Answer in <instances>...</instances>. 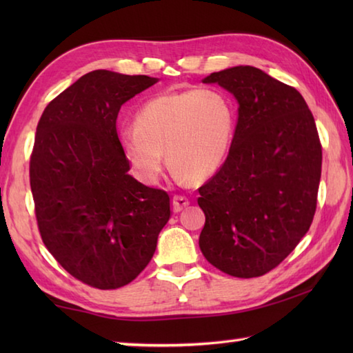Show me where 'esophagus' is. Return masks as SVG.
Returning <instances> with one entry per match:
<instances>
[{
    "label": "esophagus",
    "instance_id": "34e87169",
    "mask_svg": "<svg viewBox=\"0 0 353 353\" xmlns=\"http://www.w3.org/2000/svg\"><path fill=\"white\" fill-rule=\"evenodd\" d=\"M190 205V199H186L185 196H174L172 197V211L174 212H181L182 209Z\"/></svg>",
    "mask_w": 353,
    "mask_h": 353
}]
</instances>
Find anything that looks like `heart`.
Returning <instances> with one entry per match:
<instances>
[{
  "mask_svg": "<svg viewBox=\"0 0 353 353\" xmlns=\"http://www.w3.org/2000/svg\"><path fill=\"white\" fill-rule=\"evenodd\" d=\"M235 134V110L224 94L191 89L142 104L121 132L123 152L142 182L156 183L163 154L182 179L203 181L221 168Z\"/></svg>",
  "mask_w": 353,
  "mask_h": 353,
  "instance_id": "b5f03b06",
  "label": "heart"
}]
</instances>
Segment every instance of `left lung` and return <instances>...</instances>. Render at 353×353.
Masks as SVG:
<instances>
[{"instance_id": "left-lung-1", "label": "left lung", "mask_w": 353, "mask_h": 353, "mask_svg": "<svg viewBox=\"0 0 353 353\" xmlns=\"http://www.w3.org/2000/svg\"><path fill=\"white\" fill-rule=\"evenodd\" d=\"M238 101L228 159L200 186V250L235 277H258L301 243L316 214L321 144L301 92L254 66L212 72Z\"/></svg>"}]
</instances>
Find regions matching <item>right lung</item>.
Returning <instances> with one entry per match:
<instances>
[{
	"instance_id": "1",
	"label": "right lung",
	"mask_w": 353,
	"mask_h": 353,
	"mask_svg": "<svg viewBox=\"0 0 353 353\" xmlns=\"http://www.w3.org/2000/svg\"><path fill=\"white\" fill-rule=\"evenodd\" d=\"M154 83L148 76L88 72L37 123L30 186L42 241L71 276L99 290L130 283L170 220V196L129 174L117 133L123 104Z\"/></svg>"
}]
</instances>
